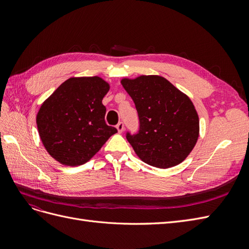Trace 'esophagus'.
Masks as SVG:
<instances>
[{
  "label": "esophagus",
  "mask_w": 249,
  "mask_h": 249,
  "mask_svg": "<svg viewBox=\"0 0 249 249\" xmlns=\"http://www.w3.org/2000/svg\"><path fill=\"white\" fill-rule=\"evenodd\" d=\"M116 129H117V131H118V133H123L124 132V123H118L117 124V125H116Z\"/></svg>",
  "instance_id": "34e87169"
}]
</instances>
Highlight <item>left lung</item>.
Returning a JSON list of instances; mask_svg holds the SVG:
<instances>
[{"label": "left lung", "mask_w": 249, "mask_h": 249, "mask_svg": "<svg viewBox=\"0 0 249 249\" xmlns=\"http://www.w3.org/2000/svg\"><path fill=\"white\" fill-rule=\"evenodd\" d=\"M120 82L139 116V132L126 134L134 152L157 168L182 163L199 136V118L189 96L156 74L124 78Z\"/></svg>", "instance_id": "8db88e82"}]
</instances>
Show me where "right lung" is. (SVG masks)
<instances>
[{"instance_id":"obj_1","label":"right lung","mask_w":249,"mask_h":249,"mask_svg":"<svg viewBox=\"0 0 249 249\" xmlns=\"http://www.w3.org/2000/svg\"><path fill=\"white\" fill-rule=\"evenodd\" d=\"M109 89V83L100 77H72L41 104L36 124L52 158L66 166H79L117 133L105 122L102 101Z\"/></svg>"}]
</instances>
